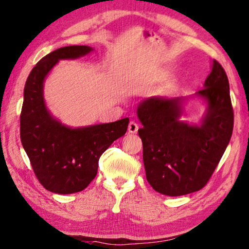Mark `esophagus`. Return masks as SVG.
<instances>
[{"label": "esophagus", "instance_id": "1", "mask_svg": "<svg viewBox=\"0 0 249 249\" xmlns=\"http://www.w3.org/2000/svg\"><path fill=\"white\" fill-rule=\"evenodd\" d=\"M138 129H139V125L136 124L134 121L129 122V124H128V132H129V133H132V134H134V133L138 132Z\"/></svg>", "mask_w": 249, "mask_h": 249}]
</instances>
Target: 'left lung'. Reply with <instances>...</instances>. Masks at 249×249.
Instances as JSON below:
<instances>
[{"label":"left lung","instance_id":"1","mask_svg":"<svg viewBox=\"0 0 249 249\" xmlns=\"http://www.w3.org/2000/svg\"><path fill=\"white\" fill-rule=\"evenodd\" d=\"M193 97L206 105L198 125L180 120L186 97H151L138 106L146 180L163 195H186L204 187L232 134L229 81L215 59L204 88Z\"/></svg>","mask_w":249,"mask_h":249}]
</instances>
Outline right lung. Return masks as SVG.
I'll return each instance as SVG.
<instances>
[{"label":"right lung","mask_w":249,"mask_h":249,"mask_svg":"<svg viewBox=\"0 0 249 249\" xmlns=\"http://www.w3.org/2000/svg\"><path fill=\"white\" fill-rule=\"evenodd\" d=\"M90 46H66L45 56L31 70L23 90L20 138L38 180L56 194L81 192L96 177L100 156L123 136L128 118L113 123L72 128L47 109L44 82L61 59L88 55Z\"/></svg>","instance_id":"obj_1"}]
</instances>
